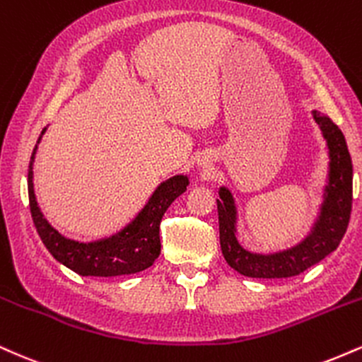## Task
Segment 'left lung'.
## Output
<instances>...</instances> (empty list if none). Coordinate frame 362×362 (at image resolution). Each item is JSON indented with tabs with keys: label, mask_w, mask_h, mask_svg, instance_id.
<instances>
[{
	"label": "left lung",
	"mask_w": 362,
	"mask_h": 362,
	"mask_svg": "<svg viewBox=\"0 0 362 362\" xmlns=\"http://www.w3.org/2000/svg\"><path fill=\"white\" fill-rule=\"evenodd\" d=\"M330 151V176L320 220L305 242L286 252L261 256L240 247L235 237V206L228 189H220L218 227L225 261L237 273L249 278H290L298 276L334 252L347 230L352 210V160L346 139L324 113L313 112Z\"/></svg>",
	"instance_id": "obj_1"
}]
</instances>
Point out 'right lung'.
<instances>
[{
    "label": "right lung",
    "instance_id": "right-lung-1",
    "mask_svg": "<svg viewBox=\"0 0 362 362\" xmlns=\"http://www.w3.org/2000/svg\"><path fill=\"white\" fill-rule=\"evenodd\" d=\"M40 139L42 135L38 137V142H40ZM35 151L37 146L33 148L28 165L30 211H32L33 223H35L42 242L59 262H62L64 266H67L81 276H105V278L134 274L154 264V261L160 254V220H163L165 210L174 199L186 191L188 177L174 176L163 182L152 194V198L148 199L146 208L134 220V223H130L118 235L83 244V242L69 240L62 237L42 215L40 208L37 205L35 193H33L32 169Z\"/></svg>",
    "mask_w": 362,
    "mask_h": 362
}]
</instances>
